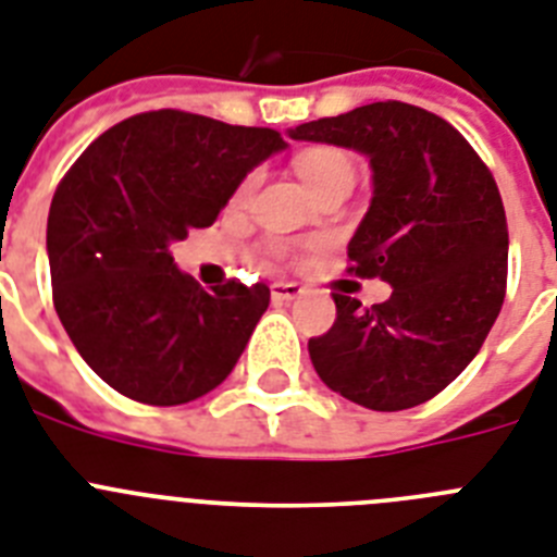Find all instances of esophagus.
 I'll return each mask as SVG.
<instances>
[{
    "label": "esophagus",
    "mask_w": 557,
    "mask_h": 557,
    "mask_svg": "<svg viewBox=\"0 0 557 557\" xmlns=\"http://www.w3.org/2000/svg\"><path fill=\"white\" fill-rule=\"evenodd\" d=\"M270 296H273V301L278 304L296 301V298L304 296V287L296 282H275L273 287H270Z\"/></svg>",
    "instance_id": "obj_1"
}]
</instances>
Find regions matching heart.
<instances>
[{
	"label": "heart",
	"mask_w": 557,
	"mask_h": 557,
	"mask_svg": "<svg viewBox=\"0 0 557 557\" xmlns=\"http://www.w3.org/2000/svg\"><path fill=\"white\" fill-rule=\"evenodd\" d=\"M296 169H298V177L307 183V188H310V191H315L318 185L330 183V180L351 177V160L344 154V151H335V149L304 151V154L296 160ZM256 180L259 177H256V174H250V177L239 185L236 199H247V194L253 191Z\"/></svg>",
	"instance_id": "heart-1"
}]
</instances>
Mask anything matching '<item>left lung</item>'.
<instances>
[{"label":"left lung","mask_w":557,"mask_h":557,"mask_svg":"<svg viewBox=\"0 0 557 557\" xmlns=\"http://www.w3.org/2000/svg\"><path fill=\"white\" fill-rule=\"evenodd\" d=\"M363 154L372 202L349 239L351 273L386 282L369 310L335 293L310 360L332 392L372 411L431 400L476 358L507 287V216L487 165L434 112L400 101L287 129Z\"/></svg>","instance_id":"left-lung-1"}]
</instances>
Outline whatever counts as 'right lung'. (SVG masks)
<instances>
[{
	"label": "right lung",
	"instance_id": "right-lung-1",
	"mask_svg": "<svg viewBox=\"0 0 557 557\" xmlns=\"http://www.w3.org/2000/svg\"><path fill=\"white\" fill-rule=\"evenodd\" d=\"M282 135L160 109L121 121L75 160L47 216L52 301L103 383L183 406L233 372L270 304L268 284L202 289L171 245L220 216Z\"/></svg>",
	"mask_w": 557,
	"mask_h": 557
}]
</instances>
